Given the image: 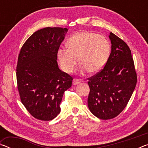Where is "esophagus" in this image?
Returning a JSON list of instances; mask_svg holds the SVG:
<instances>
[{
	"instance_id": "34e87169",
	"label": "esophagus",
	"mask_w": 148,
	"mask_h": 148,
	"mask_svg": "<svg viewBox=\"0 0 148 148\" xmlns=\"http://www.w3.org/2000/svg\"><path fill=\"white\" fill-rule=\"evenodd\" d=\"M82 80L80 79H77V78H74L73 79V82H72V84L73 85H77V84H79L80 82H82Z\"/></svg>"
}]
</instances>
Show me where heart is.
<instances>
[{
    "label": "heart",
    "instance_id": "obj_1",
    "mask_svg": "<svg viewBox=\"0 0 148 148\" xmlns=\"http://www.w3.org/2000/svg\"><path fill=\"white\" fill-rule=\"evenodd\" d=\"M66 46L59 47L57 56L61 69L67 73L74 71L77 59L81 62L80 72H99L106 64L110 51V42L106 37L87 31L72 35L67 40Z\"/></svg>",
    "mask_w": 148,
    "mask_h": 148
}]
</instances>
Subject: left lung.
I'll return each instance as SVG.
<instances>
[{"label":"left lung","mask_w":148,"mask_h":148,"mask_svg":"<svg viewBox=\"0 0 148 148\" xmlns=\"http://www.w3.org/2000/svg\"><path fill=\"white\" fill-rule=\"evenodd\" d=\"M112 51L101 71L87 78L90 91L87 99L91 113L101 119H111L127 106L137 82L131 51L125 42L110 34Z\"/></svg>","instance_id":"left-lung-1"}]
</instances>
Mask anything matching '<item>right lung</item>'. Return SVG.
<instances>
[{"mask_svg":"<svg viewBox=\"0 0 148 148\" xmlns=\"http://www.w3.org/2000/svg\"><path fill=\"white\" fill-rule=\"evenodd\" d=\"M68 29L46 27L34 32L20 49L16 67L17 89L31 116L50 121L60 113L62 95L73 77L61 71L57 49Z\"/></svg>","mask_w":148,"mask_h":148,"instance_id":"right-lung-1","label":"right lung"}]
</instances>
